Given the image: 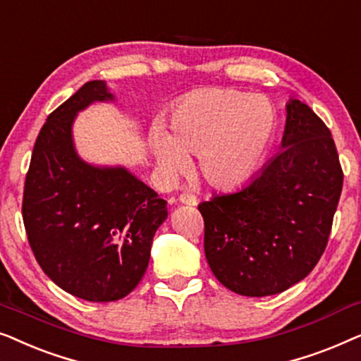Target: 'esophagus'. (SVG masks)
<instances>
[{
	"instance_id": "esophagus-1",
	"label": "esophagus",
	"mask_w": 361,
	"mask_h": 361,
	"mask_svg": "<svg viewBox=\"0 0 361 361\" xmlns=\"http://www.w3.org/2000/svg\"><path fill=\"white\" fill-rule=\"evenodd\" d=\"M179 202H180V204L190 205V207H195L197 204H199V200H197V197L189 194V192H184V194H180V195H179Z\"/></svg>"
}]
</instances>
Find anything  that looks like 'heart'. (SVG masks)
Here are the masks:
<instances>
[{
    "label": "heart",
    "instance_id": "obj_1",
    "mask_svg": "<svg viewBox=\"0 0 361 361\" xmlns=\"http://www.w3.org/2000/svg\"><path fill=\"white\" fill-rule=\"evenodd\" d=\"M171 133L156 125L149 147L167 179L190 167V154L199 152L207 182L233 189L251 179L263 162L276 130V111L259 95L202 88L176 103L169 115Z\"/></svg>",
    "mask_w": 361,
    "mask_h": 361
}]
</instances>
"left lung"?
<instances>
[{"mask_svg": "<svg viewBox=\"0 0 361 361\" xmlns=\"http://www.w3.org/2000/svg\"><path fill=\"white\" fill-rule=\"evenodd\" d=\"M281 147L246 184L199 205L212 273L248 298L283 293L314 269L342 194L330 130L295 98L286 103Z\"/></svg>", "mask_w": 361, "mask_h": 361, "instance_id": "obj_1", "label": "left lung"}]
</instances>
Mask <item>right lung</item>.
I'll return each instance as SVG.
<instances>
[{
  "label": "right lung",
  "instance_id": "1",
  "mask_svg": "<svg viewBox=\"0 0 361 361\" xmlns=\"http://www.w3.org/2000/svg\"><path fill=\"white\" fill-rule=\"evenodd\" d=\"M116 102L105 80L87 82L47 116L24 184L23 220L44 273L90 302L123 299L140 284L167 202L125 166L82 159L77 115Z\"/></svg>",
  "mask_w": 361,
  "mask_h": 361
}]
</instances>
